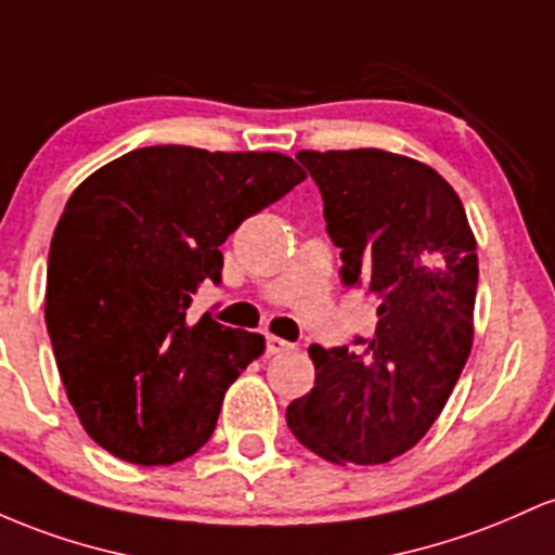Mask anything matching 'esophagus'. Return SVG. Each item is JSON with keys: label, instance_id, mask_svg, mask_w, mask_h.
<instances>
[{"label": "esophagus", "instance_id": "1", "mask_svg": "<svg viewBox=\"0 0 555 555\" xmlns=\"http://www.w3.org/2000/svg\"><path fill=\"white\" fill-rule=\"evenodd\" d=\"M291 346L288 340H283V338H278V335H267L264 338V351L270 353V357H275V353H285V351H291Z\"/></svg>", "mask_w": 555, "mask_h": 555}]
</instances>
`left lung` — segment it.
I'll list each match as a JSON object with an SVG mask.
<instances>
[{
    "label": "left lung",
    "instance_id": "1",
    "mask_svg": "<svg viewBox=\"0 0 555 555\" xmlns=\"http://www.w3.org/2000/svg\"><path fill=\"white\" fill-rule=\"evenodd\" d=\"M322 194L340 280L377 301L353 348L311 346L314 388L285 412L333 464H385L420 443L472 351L477 244L462 198L433 167L383 149L298 152Z\"/></svg>",
    "mask_w": 555,
    "mask_h": 555
}]
</instances>
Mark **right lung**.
Listing matches in <instances>:
<instances>
[{
  "instance_id": "right-lung-1",
  "label": "right lung",
  "mask_w": 555,
  "mask_h": 555,
  "mask_svg": "<svg viewBox=\"0 0 555 555\" xmlns=\"http://www.w3.org/2000/svg\"><path fill=\"white\" fill-rule=\"evenodd\" d=\"M307 172L275 152L146 146L67 198L47 267V330L80 425L130 464H176L215 433L222 398L264 338L189 320L220 246Z\"/></svg>"
}]
</instances>
